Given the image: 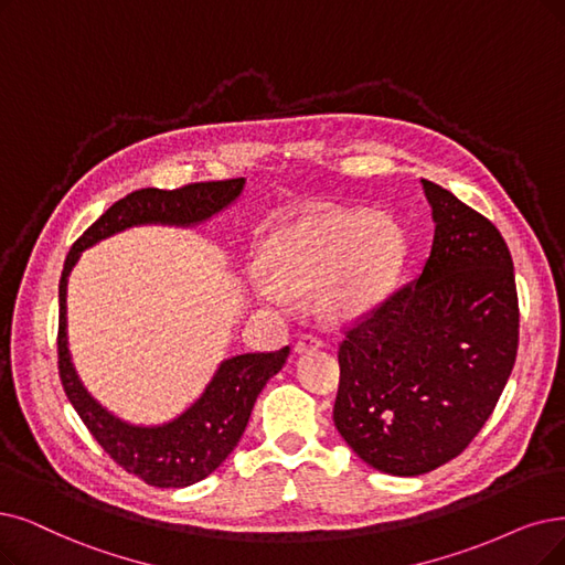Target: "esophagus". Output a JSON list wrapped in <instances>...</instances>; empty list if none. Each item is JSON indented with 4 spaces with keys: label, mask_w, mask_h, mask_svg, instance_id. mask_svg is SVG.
Returning a JSON list of instances; mask_svg holds the SVG:
<instances>
[{
    "label": "esophagus",
    "mask_w": 565,
    "mask_h": 565,
    "mask_svg": "<svg viewBox=\"0 0 565 565\" xmlns=\"http://www.w3.org/2000/svg\"><path fill=\"white\" fill-rule=\"evenodd\" d=\"M324 345L322 338L318 333H301L297 341V352H308V350H320Z\"/></svg>",
    "instance_id": "1"
}]
</instances>
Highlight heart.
Wrapping results in <instances>:
<instances>
[{
    "label": "heart",
    "instance_id": "1",
    "mask_svg": "<svg viewBox=\"0 0 565 565\" xmlns=\"http://www.w3.org/2000/svg\"><path fill=\"white\" fill-rule=\"evenodd\" d=\"M403 259V236L387 215L320 211L285 224L268 241L266 270L253 274L259 301L287 308L291 291L324 287V308L356 315L385 297Z\"/></svg>",
    "mask_w": 565,
    "mask_h": 565
}]
</instances>
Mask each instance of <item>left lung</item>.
<instances>
[{"instance_id": "obj_1", "label": "left lung", "mask_w": 565, "mask_h": 565, "mask_svg": "<svg viewBox=\"0 0 565 565\" xmlns=\"http://www.w3.org/2000/svg\"><path fill=\"white\" fill-rule=\"evenodd\" d=\"M436 232L417 280L345 329L338 434L369 466L413 478L459 457L499 403L519 345L501 232L424 180Z\"/></svg>"}]
</instances>
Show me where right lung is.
I'll return each instance as SVG.
<instances>
[{
    "label": "right lung",
    "mask_w": 565,
    "mask_h": 565,
    "mask_svg": "<svg viewBox=\"0 0 565 565\" xmlns=\"http://www.w3.org/2000/svg\"><path fill=\"white\" fill-rule=\"evenodd\" d=\"M243 185V178H232L190 183L175 190L143 188L131 192L83 232L64 262L57 331V366L64 394L104 452L150 487L178 489L209 478L238 445L259 392L268 377L285 366L289 348L278 352H247L222 361L206 392L183 415L162 426H134L102 408L81 385L66 348V282L81 253L97 241L129 230L134 224L190 227L227 209Z\"/></svg>",
    "instance_id": "add662e5"
}]
</instances>
